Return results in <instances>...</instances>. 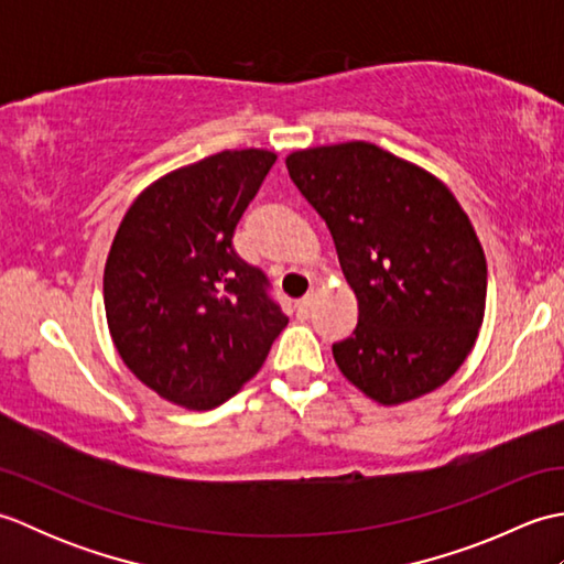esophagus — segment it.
Returning <instances> with one entry per match:
<instances>
[{
    "mask_svg": "<svg viewBox=\"0 0 564 564\" xmlns=\"http://www.w3.org/2000/svg\"><path fill=\"white\" fill-rule=\"evenodd\" d=\"M310 305H313V293H307V295H303L301 301L295 303V310H297V315H307L310 313Z\"/></svg>",
    "mask_w": 564,
    "mask_h": 564,
    "instance_id": "34e87169",
    "label": "esophagus"
}]
</instances>
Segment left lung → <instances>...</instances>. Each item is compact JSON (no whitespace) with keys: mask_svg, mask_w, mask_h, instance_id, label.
I'll use <instances>...</instances> for the list:
<instances>
[{"mask_svg":"<svg viewBox=\"0 0 564 564\" xmlns=\"http://www.w3.org/2000/svg\"><path fill=\"white\" fill-rule=\"evenodd\" d=\"M285 166L358 301L354 337L332 346L344 378L386 406L441 388L473 351L487 301L485 251L451 188L366 140L295 150Z\"/></svg>","mask_w":564,"mask_h":564,"instance_id":"8db88e82","label":"left lung"}]
</instances>
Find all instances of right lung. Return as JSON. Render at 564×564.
Returning a JSON list of instances; mask_svg holds the SVG:
<instances>
[{"label": "right lung", "mask_w": 564, "mask_h": 564, "mask_svg": "<svg viewBox=\"0 0 564 564\" xmlns=\"http://www.w3.org/2000/svg\"><path fill=\"white\" fill-rule=\"evenodd\" d=\"M273 162L275 152L247 148L178 166L133 200L111 242L104 307L116 351L186 410L230 400L289 325L267 275L232 247Z\"/></svg>", "instance_id": "obj_1"}]
</instances>
